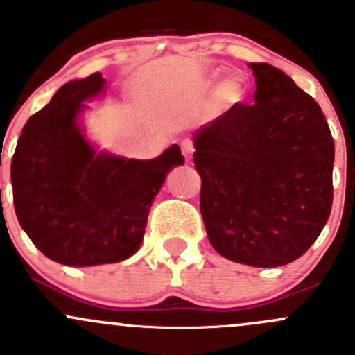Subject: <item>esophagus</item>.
Masks as SVG:
<instances>
[{
	"instance_id": "esophagus-1",
	"label": "esophagus",
	"mask_w": 355,
	"mask_h": 355,
	"mask_svg": "<svg viewBox=\"0 0 355 355\" xmlns=\"http://www.w3.org/2000/svg\"><path fill=\"white\" fill-rule=\"evenodd\" d=\"M180 149H182V155H184V157H185V161H187V163H191L192 155H194V144H192L191 139H184L180 144Z\"/></svg>"
}]
</instances>
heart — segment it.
<instances>
[{"label": "heart", "instance_id": "heart-1", "mask_svg": "<svg viewBox=\"0 0 355 355\" xmlns=\"http://www.w3.org/2000/svg\"><path fill=\"white\" fill-rule=\"evenodd\" d=\"M221 94H223V98L228 103H239L242 99V91L235 82H228L223 87V91H221Z\"/></svg>", "mask_w": 355, "mask_h": 355}]
</instances>
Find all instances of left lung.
I'll return each mask as SVG.
<instances>
[{
    "mask_svg": "<svg viewBox=\"0 0 355 355\" xmlns=\"http://www.w3.org/2000/svg\"><path fill=\"white\" fill-rule=\"evenodd\" d=\"M249 68L254 105L237 103L192 135L200 214L218 254L277 268L302 256L330 218L335 144L320 105L287 73Z\"/></svg>",
    "mask_w": 355,
    "mask_h": 355,
    "instance_id": "8db88e82",
    "label": "left lung"
}]
</instances>
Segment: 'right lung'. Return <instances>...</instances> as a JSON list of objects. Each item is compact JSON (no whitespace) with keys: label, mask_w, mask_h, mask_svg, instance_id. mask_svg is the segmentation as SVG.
<instances>
[{"label":"right lung","mask_w":355,"mask_h":355,"mask_svg":"<svg viewBox=\"0 0 355 355\" xmlns=\"http://www.w3.org/2000/svg\"><path fill=\"white\" fill-rule=\"evenodd\" d=\"M92 73L70 80L25 123L12 159L20 227L49 259L65 266L120 263L137 252L153 200L166 175L184 164L170 146L155 159L98 151L85 135V101L103 96Z\"/></svg>","instance_id":"obj_1"}]
</instances>
